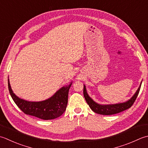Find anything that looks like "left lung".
<instances>
[{
  "label": "left lung",
  "instance_id": "obj_1",
  "mask_svg": "<svg viewBox=\"0 0 148 148\" xmlns=\"http://www.w3.org/2000/svg\"><path fill=\"white\" fill-rule=\"evenodd\" d=\"M141 84L142 82L140 83L139 87L138 88L137 92H136L135 94L131 97V99L126 101V102L121 103L112 104V105H100V104L95 103L87 94V92H86V89L85 85H84L83 87V95L86 103H87V104L90 106V108L92 109V111L101 115H113L118 114V113H120L124 110H126L130 108V107L133 105V104L134 103L135 101L137 99L138 93H139Z\"/></svg>",
  "mask_w": 148,
  "mask_h": 148
}]
</instances>
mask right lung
Masks as SVG:
<instances>
[{
    "label": "right lung",
    "mask_w": 148,
    "mask_h": 148,
    "mask_svg": "<svg viewBox=\"0 0 148 148\" xmlns=\"http://www.w3.org/2000/svg\"><path fill=\"white\" fill-rule=\"evenodd\" d=\"M63 86L49 99L38 102L20 99L13 93L8 79V88L11 97L18 108L27 115L43 120L54 119L61 116L65 111L68 103L69 90L72 85Z\"/></svg>",
    "instance_id": "add662e5"
}]
</instances>
